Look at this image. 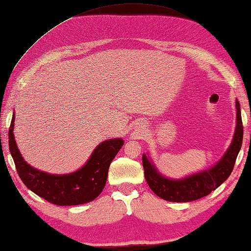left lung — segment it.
I'll list each match as a JSON object with an SVG mask.
<instances>
[{"label":"left lung","mask_w":251,"mask_h":251,"mask_svg":"<svg viewBox=\"0 0 251 251\" xmlns=\"http://www.w3.org/2000/svg\"><path fill=\"white\" fill-rule=\"evenodd\" d=\"M235 106L236 126L232 142L218 162L209 168L174 179L161 174L151 157L148 153H143L145 178L154 194L169 202H191L208 196L211 191L216 190L222 182L229 178L243 142L241 106L237 100L235 101Z\"/></svg>","instance_id":"left-lung-1"}]
</instances>
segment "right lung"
Returning <instances> with one entry per match:
<instances>
[{
  "label": "right lung",
  "mask_w": 251,
  "mask_h": 251,
  "mask_svg": "<svg viewBox=\"0 0 251 251\" xmlns=\"http://www.w3.org/2000/svg\"><path fill=\"white\" fill-rule=\"evenodd\" d=\"M14 126L15 110L9 126L8 144L19 177L26 188L38 197L59 206L86 204L97 199L106 183L111 161L125 144L122 138L104 141L98 145L80 169L69 174H50L33 168L25 161L16 144Z\"/></svg>",
  "instance_id": "1"
}]
</instances>
